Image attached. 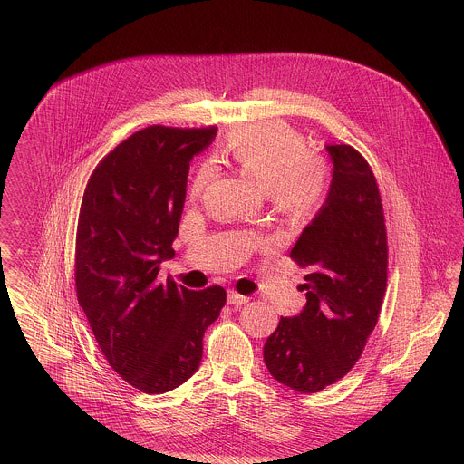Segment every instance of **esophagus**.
<instances>
[{"label":"esophagus","mask_w":464,"mask_h":464,"mask_svg":"<svg viewBox=\"0 0 464 464\" xmlns=\"http://www.w3.org/2000/svg\"><path fill=\"white\" fill-rule=\"evenodd\" d=\"M250 302V296H243L236 291H228V304L232 305H243V304H248Z\"/></svg>","instance_id":"1"}]
</instances>
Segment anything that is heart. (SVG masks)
Listing matches in <instances>:
<instances>
[{"label":"heart","mask_w":464,"mask_h":464,"mask_svg":"<svg viewBox=\"0 0 464 464\" xmlns=\"http://www.w3.org/2000/svg\"><path fill=\"white\" fill-rule=\"evenodd\" d=\"M225 155L265 188L282 214H307L324 198L327 188L324 162L309 155L304 135L285 123H261L234 133ZM208 179L210 168L201 166L191 184L193 197H198Z\"/></svg>","instance_id":"b5f03b06"}]
</instances>
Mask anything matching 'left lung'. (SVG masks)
Listing matches in <instances>:
<instances>
[{
	"instance_id": "left-lung-1",
	"label": "left lung",
	"mask_w": 464,
	"mask_h": 464,
	"mask_svg": "<svg viewBox=\"0 0 464 464\" xmlns=\"http://www.w3.org/2000/svg\"><path fill=\"white\" fill-rule=\"evenodd\" d=\"M332 182L291 259L307 269V304L280 318L265 344L269 373L300 393H318L359 361L375 329L388 284L382 199L366 159L348 144H327Z\"/></svg>"
}]
</instances>
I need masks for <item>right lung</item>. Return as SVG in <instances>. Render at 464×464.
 <instances>
[{
  "instance_id": "obj_1",
  "label": "right lung",
  "mask_w": 464,
  "mask_h": 464,
  "mask_svg": "<svg viewBox=\"0 0 464 464\" xmlns=\"http://www.w3.org/2000/svg\"><path fill=\"white\" fill-rule=\"evenodd\" d=\"M216 130L153 125L132 133L96 166L82 199L78 304L114 372L148 395L195 375L203 334L227 302L219 285L157 282L160 263L175 256L189 162Z\"/></svg>"
}]
</instances>
